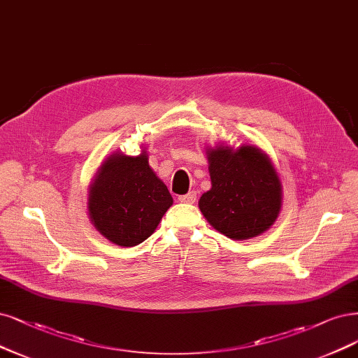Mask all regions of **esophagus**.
I'll list each match as a JSON object with an SVG mask.
<instances>
[{"mask_svg": "<svg viewBox=\"0 0 358 358\" xmlns=\"http://www.w3.org/2000/svg\"><path fill=\"white\" fill-rule=\"evenodd\" d=\"M178 200H179L180 203H185V204H192V203H195V200H196V194H195L194 191H191V192L185 194V195H179Z\"/></svg>", "mask_w": 358, "mask_h": 358, "instance_id": "1", "label": "esophagus"}]
</instances>
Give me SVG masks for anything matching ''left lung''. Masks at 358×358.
I'll return each instance as SVG.
<instances>
[{"label":"left lung","instance_id":"1","mask_svg":"<svg viewBox=\"0 0 358 358\" xmlns=\"http://www.w3.org/2000/svg\"><path fill=\"white\" fill-rule=\"evenodd\" d=\"M212 188L199 207L216 231L231 240H249L274 225L282 187L271 158L256 145L220 143L206 148Z\"/></svg>","mask_w":358,"mask_h":358}]
</instances>
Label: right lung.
<instances>
[{
  "mask_svg": "<svg viewBox=\"0 0 358 358\" xmlns=\"http://www.w3.org/2000/svg\"><path fill=\"white\" fill-rule=\"evenodd\" d=\"M146 148L139 155L113 152L101 163L87 191L93 227L120 248H133L152 236L173 199L150 166Z\"/></svg>",
  "mask_w": 358,
  "mask_h": 358,
  "instance_id": "1",
  "label": "right lung"
}]
</instances>
